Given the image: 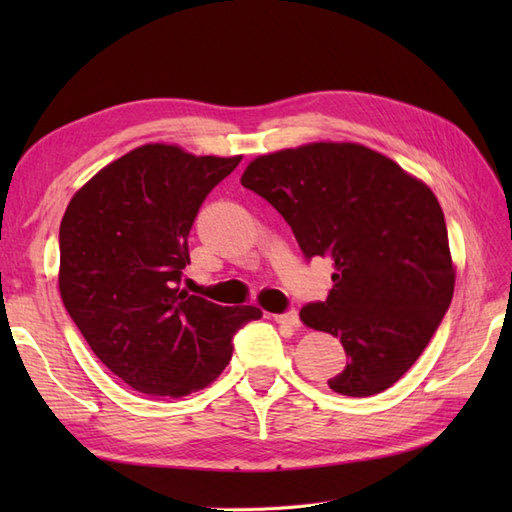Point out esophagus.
I'll list each match as a JSON object with an SVG mask.
<instances>
[{"label": "esophagus", "mask_w": 512, "mask_h": 512, "mask_svg": "<svg viewBox=\"0 0 512 512\" xmlns=\"http://www.w3.org/2000/svg\"><path fill=\"white\" fill-rule=\"evenodd\" d=\"M273 319L277 323H281V325H288V328H299V325H301L297 310H290V312H284V314H275Z\"/></svg>", "instance_id": "34e87169"}]
</instances>
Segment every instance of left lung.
Instances as JSON below:
<instances>
[{"label": "left lung", "mask_w": 512, "mask_h": 512, "mask_svg": "<svg viewBox=\"0 0 512 512\" xmlns=\"http://www.w3.org/2000/svg\"><path fill=\"white\" fill-rule=\"evenodd\" d=\"M239 182L284 215L303 255L334 262L328 299L299 312L350 356L330 389L365 398L394 385L453 299L455 264L433 191L378 151L332 140L257 156Z\"/></svg>", "instance_id": "8db88e82"}]
</instances>
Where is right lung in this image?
<instances>
[{"mask_svg":"<svg viewBox=\"0 0 512 512\" xmlns=\"http://www.w3.org/2000/svg\"><path fill=\"white\" fill-rule=\"evenodd\" d=\"M239 160L147 143L92 176L63 213V306L101 363L143 394L180 398L211 385L231 361L233 334L262 317L180 288L195 215Z\"/></svg>","mask_w":512,"mask_h":512,"instance_id":"obj_1","label":"right lung"}]
</instances>
